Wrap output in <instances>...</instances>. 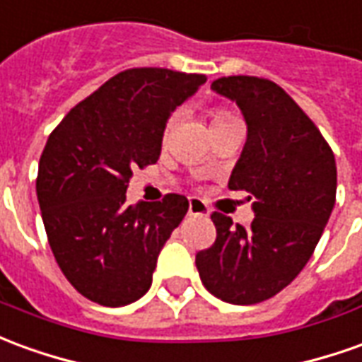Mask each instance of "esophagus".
<instances>
[{"instance_id": "34e87169", "label": "esophagus", "mask_w": 362, "mask_h": 362, "mask_svg": "<svg viewBox=\"0 0 362 362\" xmlns=\"http://www.w3.org/2000/svg\"><path fill=\"white\" fill-rule=\"evenodd\" d=\"M207 206L199 198L188 199V216H207Z\"/></svg>"}]
</instances>
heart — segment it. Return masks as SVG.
<instances>
[{"label": "heart", "instance_id": "heart-1", "mask_svg": "<svg viewBox=\"0 0 362 362\" xmlns=\"http://www.w3.org/2000/svg\"><path fill=\"white\" fill-rule=\"evenodd\" d=\"M227 119H233V115H231V113H227V111H216L211 123H219V121H227Z\"/></svg>", "mask_w": 362, "mask_h": 362}]
</instances>
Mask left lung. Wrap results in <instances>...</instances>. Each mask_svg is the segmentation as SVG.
Listing matches in <instances>:
<instances>
[{"mask_svg": "<svg viewBox=\"0 0 362 362\" xmlns=\"http://www.w3.org/2000/svg\"><path fill=\"white\" fill-rule=\"evenodd\" d=\"M211 90L237 103L247 123L227 186L249 192L255 219L245 229L214 211L216 243L196 255V267L204 286L223 302L259 304L286 288L312 257L335 206V156L274 82L227 76Z\"/></svg>", "mask_w": 362, "mask_h": 362, "instance_id": "8db88e82", "label": "left lung"}]
</instances>
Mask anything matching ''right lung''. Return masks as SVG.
I'll return each instance as SVG.
<instances>
[{"mask_svg": "<svg viewBox=\"0 0 362 362\" xmlns=\"http://www.w3.org/2000/svg\"><path fill=\"white\" fill-rule=\"evenodd\" d=\"M204 74L131 68L68 111L40 155L42 223L68 282L95 304L119 308L146 294L158 252L188 199L125 204L133 170L160 156L166 121L206 84Z\"/></svg>", "mask_w": 362, "mask_h": 362, "instance_id": "add662e5", "label": "right lung"}]
</instances>
